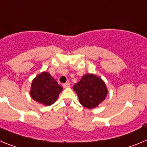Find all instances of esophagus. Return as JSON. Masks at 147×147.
<instances>
[{"label": "esophagus", "instance_id": "esophagus-1", "mask_svg": "<svg viewBox=\"0 0 147 147\" xmlns=\"http://www.w3.org/2000/svg\"><path fill=\"white\" fill-rule=\"evenodd\" d=\"M69 86H70V84L69 83H64V84H63V87H64V88H69Z\"/></svg>", "mask_w": 147, "mask_h": 147}]
</instances>
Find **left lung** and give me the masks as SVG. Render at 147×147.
Here are the masks:
<instances>
[{"label": "left lung", "instance_id": "obj_1", "mask_svg": "<svg viewBox=\"0 0 147 147\" xmlns=\"http://www.w3.org/2000/svg\"><path fill=\"white\" fill-rule=\"evenodd\" d=\"M73 89L78 96L80 104L90 109L98 106L108 94L105 82L93 74L83 75L80 81L75 84Z\"/></svg>", "mask_w": 147, "mask_h": 147}]
</instances>
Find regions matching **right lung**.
Returning a JSON list of instances; mask_svg holds the SVG:
<instances>
[{"mask_svg": "<svg viewBox=\"0 0 147 147\" xmlns=\"http://www.w3.org/2000/svg\"><path fill=\"white\" fill-rule=\"evenodd\" d=\"M62 89L50 73L43 72L33 80L30 95L35 101L49 106L57 100Z\"/></svg>", "mask_w": 147, "mask_h": 147, "instance_id": "obj_1", "label": "right lung"}]
</instances>
